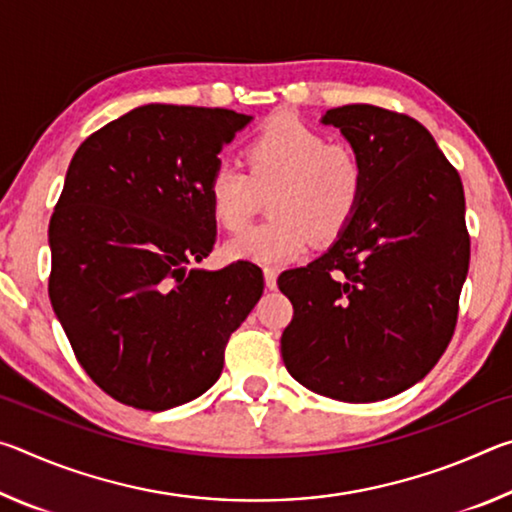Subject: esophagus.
I'll list each match as a JSON object with an SVG mask.
<instances>
[{"mask_svg":"<svg viewBox=\"0 0 512 512\" xmlns=\"http://www.w3.org/2000/svg\"><path fill=\"white\" fill-rule=\"evenodd\" d=\"M264 284L266 289H275L277 287V271L275 268H264Z\"/></svg>","mask_w":512,"mask_h":512,"instance_id":"34e87169","label":"esophagus"}]
</instances>
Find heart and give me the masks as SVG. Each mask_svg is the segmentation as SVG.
Here are the masks:
<instances>
[{"instance_id":"1","label":"heart","mask_w":512,"mask_h":512,"mask_svg":"<svg viewBox=\"0 0 512 512\" xmlns=\"http://www.w3.org/2000/svg\"><path fill=\"white\" fill-rule=\"evenodd\" d=\"M246 171L219 164L207 180V205L225 230H244L268 196L271 216L223 246L235 262L287 264L305 253L311 237H339L357 214L363 167L357 155L329 144L327 135L293 115L268 119L244 149Z\"/></svg>"}]
</instances>
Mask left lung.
Listing matches in <instances>:
<instances>
[{
  "label": "left lung",
  "instance_id": "8db88e82",
  "mask_svg": "<svg viewBox=\"0 0 512 512\" xmlns=\"http://www.w3.org/2000/svg\"><path fill=\"white\" fill-rule=\"evenodd\" d=\"M357 155L361 205L327 253L284 271L289 375L339 402H379L427 375L452 341L470 266L458 171L431 133L397 112L327 110Z\"/></svg>",
  "mask_w": 512,
  "mask_h": 512
}]
</instances>
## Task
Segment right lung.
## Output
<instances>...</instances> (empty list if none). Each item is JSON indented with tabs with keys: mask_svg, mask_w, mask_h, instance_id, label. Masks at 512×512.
Segmentation results:
<instances>
[{
	"mask_svg": "<svg viewBox=\"0 0 512 512\" xmlns=\"http://www.w3.org/2000/svg\"><path fill=\"white\" fill-rule=\"evenodd\" d=\"M250 121L149 103L92 133L69 162L49 221V298L83 370L121 404L167 411L203 395L262 298L255 264L189 268L216 241L207 180Z\"/></svg>",
	"mask_w": 512,
	"mask_h": 512,
	"instance_id": "1",
	"label": "right lung"
}]
</instances>
